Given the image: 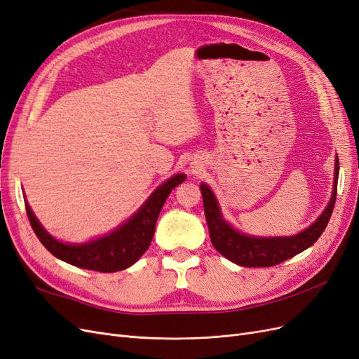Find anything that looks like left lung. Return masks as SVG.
Listing matches in <instances>:
<instances>
[{
	"label": "left lung",
	"mask_w": 359,
	"mask_h": 359,
	"mask_svg": "<svg viewBox=\"0 0 359 359\" xmlns=\"http://www.w3.org/2000/svg\"><path fill=\"white\" fill-rule=\"evenodd\" d=\"M339 181V157L334 160V182H332L331 199L311 226L294 236H251L234 229L230 222L222 217L219 203L214 191L208 184H201V191L203 197L205 217L209 229V236L215 246V250L231 263L243 267H270L279 264L285 259L300 254L302 251L312 246L323 231L325 230L332 208L336 203Z\"/></svg>",
	"instance_id": "left-lung-1"
}]
</instances>
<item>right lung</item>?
<instances>
[{"label": "right lung", "instance_id": "right-lung-1", "mask_svg": "<svg viewBox=\"0 0 359 359\" xmlns=\"http://www.w3.org/2000/svg\"><path fill=\"white\" fill-rule=\"evenodd\" d=\"M185 174L166 180L150 194L144 205L121 226L101 238L84 243H68L53 238L35 217L25 197V208L34 233L48 252L68 264L104 273L125 270L135 264L148 250L154 236L156 221L170 191L185 181Z\"/></svg>", "mask_w": 359, "mask_h": 359}]
</instances>
